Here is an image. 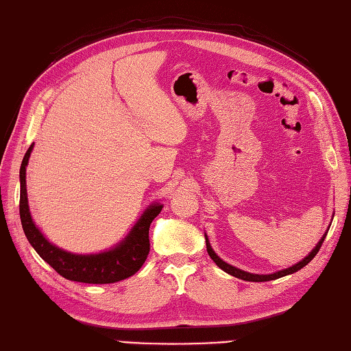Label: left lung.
<instances>
[{
	"mask_svg": "<svg viewBox=\"0 0 351 351\" xmlns=\"http://www.w3.org/2000/svg\"><path fill=\"white\" fill-rule=\"evenodd\" d=\"M330 228V227H329ZM329 231V230H328ZM326 234H328V232H324L323 234V237L320 239V241H318V243L315 245V247L313 249V251H311L305 258L303 260H300L298 264H293L291 267H287V269H282V270H279V271H275V274H269V275H258V274H249V271H245V270H241V269H237V267H234V266H231V264H228V263H225L222 258H219V256L216 255V252L213 251V247H212V245H210V241H208V237H207V234H204V237H206V245H207V252H208V255H210V258H212L215 263H216V266L219 267V269H222L223 271H227L228 275H231V276H236V278H239V279H243V281H249V282H266V281H274V279H278V278H282V276H287V275H291V274H294V271H298V270H300V269H303L306 266V264L314 258V256L317 255V252L320 251V247H322V245H323V241H324V239H326Z\"/></svg>",
	"mask_w": 351,
	"mask_h": 351,
	"instance_id": "left-lung-1",
	"label": "left lung"
}]
</instances>
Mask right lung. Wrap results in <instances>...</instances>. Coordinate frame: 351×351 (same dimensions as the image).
Instances as JSON below:
<instances>
[{"label": "right lung", "instance_id": "1", "mask_svg": "<svg viewBox=\"0 0 351 351\" xmlns=\"http://www.w3.org/2000/svg\"><path fill=\"white\" fill-rule=\"evenodd\" d=\"M34 144L29 145L23 156L19 180H21V201L19 215L23 232L34 247V251L49 264V266L69 281L85 284H112L123 281L143 267L150 252L149 230L150 223L160 213L162 204L153 202L144 210L139 219L120 243L97 254H73L64 251L46 239L38 230L29 213L27 195V165Z\"/></svg>", "mask_w": 351, "mask_h": 351}]
</instances>
